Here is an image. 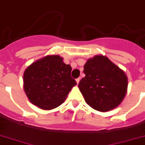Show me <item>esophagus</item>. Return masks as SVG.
<instances>
[{
    "label": "esophagus",
    "mask_w": 145,
    "mask_h": 145,
    "mask_svg": "<svg viewBox=\"0 0 145 145\" xmlns=\"http://www.w3.org/2000/svg\"><path fill=\"white\" fill-rule=\"evenodd\" d=\"M80 78H78V79H76V83L77 84H79V82H80Z\"/></svg>",
    "instance_id": "esophagus-1"
}]
</instances>
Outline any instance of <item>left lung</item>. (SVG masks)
<instances>
[{
  "label": "left lung",
  "mask_w": 145,
  "mask_h": 145,
  "mask_svg": "<svg viewBox=\"0 0 145 145\" xmlns=\"http://www.w3.org/2000/svg\"><path fill=\"white\" fill-rule=\"evenodd\" d=\"M85 77L79 89L87 105L105 112L117 107L127 91V76L106 56L97 55L84 66Z\"/></svg>",
  "instance_id": "obj_1"
}]
</instances>
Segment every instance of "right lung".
<instances>
[{"label":"right lung","mask_w":145,"mask_h":145,"mask_svg":"<svg viewBox=\"0 0 145 145\" xmlns=\"http://www.w3.org/2000/svg\"><path fill=\"white\" fill-rule=\"evenodd\" d=\"M71 67L59 55H48L25 69L24 89L29 101L44 110L58 107L76 82L71 76Z\"/></svg>","instance_id":"right-lung-1"}]
</instances>
